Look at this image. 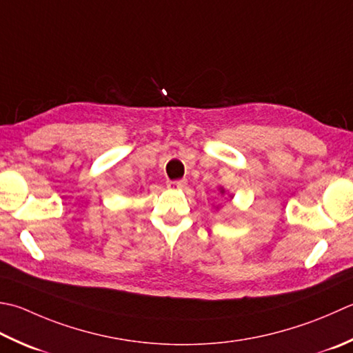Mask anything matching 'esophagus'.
<instances>
[{
	"label": "esophagus",
	"instance_id": "34e87169",
	"mask_svg": "<svg viewBox=\"0 0 353 353\" xmlns=\"http://www.w3.org/2000/svg\"><path fill=\"white\" fill-rule=\"evenodd\" d=\"M168 188L171 190H183L186 188V181H172L168 183Z\"/></svg>",
	"mask_w": 353,
	"mask_h": 353
}]
</instances>
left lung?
Here are the masks:
<instances>
[{"label": "left lung", "mask_w": 353, "mask_h": 353, "mask_svg": "<svg viewBox=\"0 0 353 353\" xmlns=\"http://www.w3.org/2000/svg\"><path fill=\"white\" fill-rule=\"evenodd\" d=\"M223 192H225V190H223V188H220V194H223Z\"/></svg>", "instance_id": "obj_1"}]
</instances>
